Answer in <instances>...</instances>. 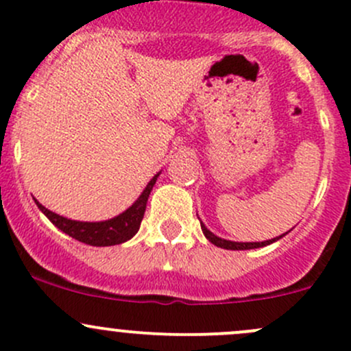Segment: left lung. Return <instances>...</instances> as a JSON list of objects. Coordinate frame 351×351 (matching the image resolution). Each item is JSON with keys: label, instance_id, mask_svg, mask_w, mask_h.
<instances>
[{"label": "left lung", "instance_id": "left-lung-1", "mask_svg": "<svg viewBox=\"0 0 351 351\" xmlns=\"http://www.w3.org/2000/svg\"><path fill=\"white\" fill-rule=\"evenodd\" d=\"M199 221H201V219H199ZM201 230H202V233H204V237L208 238V240L211 241L213 245H216V247H219V248H225V250H254V248L267 247V245H270V243H274V241L280 240V238L285 237V234L291 231V230H289L287 233L280 234V237L272 238V240H265V241H231V240H225V238L216 237L215 233H211V231L206 228L204 223H201Z\"/></svg>", "mask_w": 351, "mask_h": 351}]
</instances>
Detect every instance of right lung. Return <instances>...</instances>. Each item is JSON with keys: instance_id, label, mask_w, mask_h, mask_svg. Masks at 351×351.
<instances>
[{"instance_id": "right-lung-1", "label": "right lung", "mask_w": 351, "mask_h": 351, "mask_svg": "<svg viewBox=\"0 0 351 351\" xmlns=\"http://www.w3.org/2000/svg\"><path fill=\"white\" fill-rule=\"evenodd\" d=\"M158 176H160V172L152 177L138 199L133 202L128 209H125L121 215L114 216V218L106 219V221H75V219L64 218L57 213H52L38 201L35 202L43 215L52 221V225H56L69 237L75 238L86 245H93V247H111V245H120L132 240L136 231L140 230V223L145 215L147 201H149L152 187L157 182Z\"/></svg>"}]
</instances>
